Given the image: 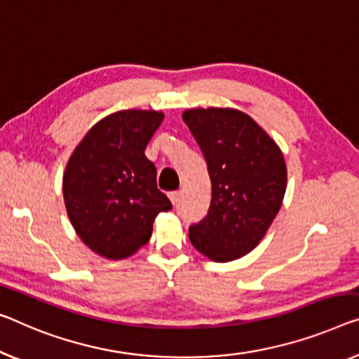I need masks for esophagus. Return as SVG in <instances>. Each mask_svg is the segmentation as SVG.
Masks as SVG:
<instances>
[{
	"mask_svg": "<svg viewBox=\"0 0 359 359\" xmlns=\"http://www.w3.org/2000/svg\"><path fill=\"white\" fill-rule=\"evenodd\" d=\"M169 198H170V201H172V205H177L179 198H180V191H170Z\"/></svg>",
	"mask_w": 359,
	"mask_h": 359,
	"instance_id": "esophagus-1",
	"label": "esophagus"
}]
</instances>
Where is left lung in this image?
Here are the masks:
<instances>
[{
    "instance_id": "8db88e82",
    "label": "left lung",
    "mask_w": 359,
    "mask_h": 359,
    "mask_svg": "<svg viewBox=\"0 0 359 359\" xmlns=\"http://www.w3.org/2000/svg\"><path fill=\"white\" fill-rule=\"evenodd\" d=\"M184 121L206 159L211 205L189 238L212 261L250 253L280 210L287 187L282 151L250 116L231 108L189 109Z\"/></svg>"
}]
</instances>
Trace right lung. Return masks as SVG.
I'll use <instances>...</instances> for the list:
<instances>
[{"label":"right lung","mask_w":359,"mask_h":359,"mask_svg":"<svg viewBox=\"0 0 359 359\" xmlns=\"http://www.w3.org/2000/svg\"><path fill=\"white\" fill-rule=\"evenodd\" d=\"M163 112L127 109L90 128L69 159L62 194L69 219L90 250L122 259L148 243L153 222L172 203L156 185L145 148Z\"/></svg>","instance_id":"right-lung-1"}]
</instances>
